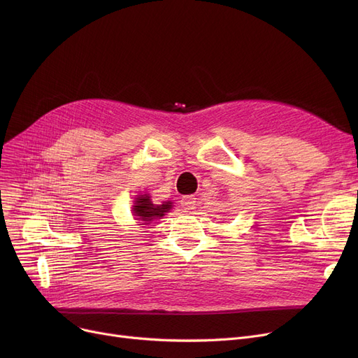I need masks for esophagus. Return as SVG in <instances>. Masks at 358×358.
<instances>
[{"label": "esophagus", "mask_w": 358, "mask_h": 358, "mask_svg": "<svg viewBox=\"0 0 358 358\" xmlns=\"http://www.w3.org/2000/svg\"><path fill=\"white\" fill-rule=\"evenodd\" d=\"M180 204H181V208L185 210H193L196 208V199L193 196H185L181 199Z\"/></svg>", "instance_id": "esophagus-1"}]
</instances>
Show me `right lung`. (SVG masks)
<instances>
[{
  "mask_svg": "<svg viewBox=\"0 0 358 358\" xmlns=\"http://www.w3.org/2000/svg\"><path fill=\"white\" fill-rule=\"evenodd\" d=\"M173 209V201H162L161 204H154L149 193L135 196L134 204H131V213L135 216L139 224H148L154 220L162 219L169 210Z\"/></svg>",
  "mask_w": 358,
  "mask_h": 358,
  "instance_id": "right-lung-1",
  "label": "right lung"
}]
</instances>
